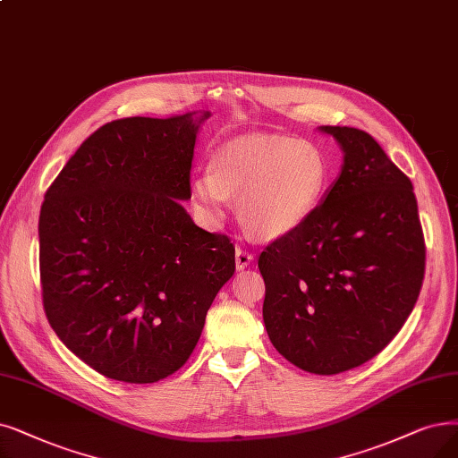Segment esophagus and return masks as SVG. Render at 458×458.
I'll list each match as a JSON object with an SVG mask.
<instances>
[{"label": "esophagus", "instance_id": "34e87169", "mask_svg": "<svg viewBox=\"0 0 458 458\" xmlns=\"http://www.w3.org/2000/svg\"><path fill=\"white\" fill-rule=\"evenodd\" d=\"M253 261V255L242 248H236L234 250V265H236V270H244L251 265Z\"/></svg>", "mask_w": 458, "mask_h": 458}]
</instances>
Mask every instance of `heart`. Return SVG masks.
Here are the masks:
<instances>
[{"label": "heart", "instance_id": "1", "mask_svg": "<svg viewBox=\"0 0 458 458\" xmlns=\"http://www.w3.org/2000/svg\"><path fill=\"white\" fill-rule=\"evenodd\" d=\"M328 186V163L306 139L248 135L214 154L212 169L191 178L195 205L212 222L224 219L229 197L239 199L242 225L265 241L295 233L312 216Z\"/></svg>", "mask_w": 458, "mask_h": 458}]
</instances>
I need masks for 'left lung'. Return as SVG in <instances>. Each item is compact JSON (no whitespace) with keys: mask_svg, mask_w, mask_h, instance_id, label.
<instances>
[{"mask_svg":"<svg viewBox=\"0 0 458 458\" xmlns=\"http://www.w3.org/2000/svg\"><path fill=\"white\" fill-rule=\"evenodd\" d=\"M344 152L306 222L259 255L263 321L295 367L333 376L376 357L406 323L425 276L410 178L355 127L321 125Z\"/></svg>","mask_w":458,"mask_h":458,"instance_id":"obj_1","label":"left lung"}]
</instances>
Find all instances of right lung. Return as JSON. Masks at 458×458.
Masks as SVG:
<instances>
[{
    "label": "right lung",
    "mask_w": 458,
    "mask_h": 458,
    "mask_svg": "<svg viewBox=\"0 0 458 458\" xmlns=\"http://www.w3.org/2000/svg\"><path fill=\"white\" fill-rule=\"evenodd\" d=\"M208 111L105 123L71 156L39 216L43 304L88 367L154 383L193 353L234 274L225 234L193 224L190 173Z\"/></svg>",
    "instance_id": "right-lung-1"
}]
</instances>
